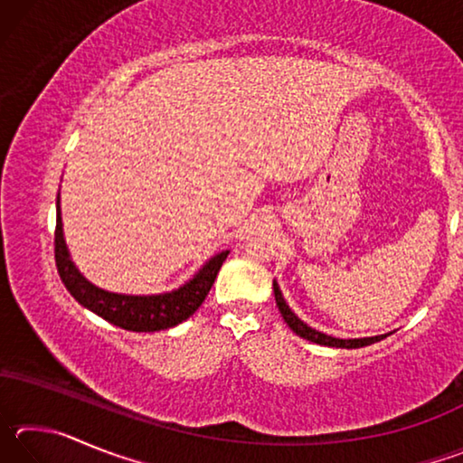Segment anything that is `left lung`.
<instances>
[{"label": "left lung", "instance_id": "1", "mask_svg": "<svg viewBox=\"0 0 463 463\" xmlns=\"http://www.w3.org/2000/svg\"><path fill=\"white\" fill-rule=\"evenodd\" d=\"M273 294H276V304L281 312V317L288 323V326L292 328L296 335H300L302 339L312 341L317 345H326V347H341V349H357V347H365V345H372V343H378L382 339H386L388 335H378V336H364V339H335L331 335H325L317 331V328L308 326L307 323H302L300 318H298L289 307L284 300V296H281V289L278 286V281H273Z\"/></svg>", "mask_w": 463, "mask_h": 463}]
</instances>
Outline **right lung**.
Segmentation results:
<instances>
[{"label":"right lung","instance_id":"add662e5","mask_svg":"<svg viewBox=\"0 0 463 463\" xmlns=\"http://www.w3.org/2000/svg\"><path fill=\"white\" fill-rule=\"evenodd\" d=\"M229 250L214 255L213 260L202 265L195 276L185 281L177 289L165 294L151 296H130V294H114L108 289L93 286L85 279L80 269L71 261L67 250L65 237H62V221H61V198L57 194V229H54V261H57L59 276L62 284L69 289L77 302L91 312H96L108 323L124 328V331L135 333H155L165 331L190 318L195 310L202 307L206 296L213 288L214 279L221 271Z\"/></svg>","mask_w":463,"mask_h":463}]
</instances>
